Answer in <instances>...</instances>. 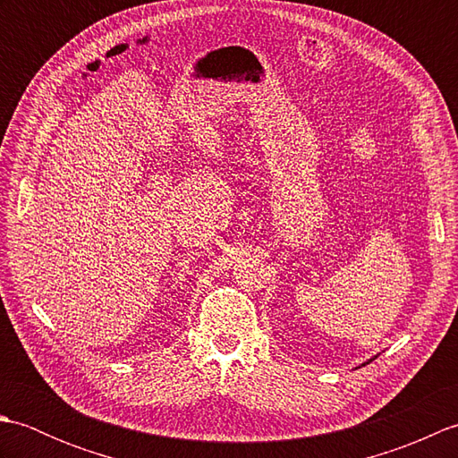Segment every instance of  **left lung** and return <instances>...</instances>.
I'll list each match as a JSON object with an SVG mask.
<instances>
[{
  "label": "left lung",
  "mask_w": 458,
  "mask_h": 458,
  "mask_svg": "<svg viewBox=\"0 0 458 458\" xmlns=\"http://www.w3.org/2000/svg\"><path fill=\"white\" fill-rule=\"evenodd\" d=\"M374 358H376V356H374ZM374 358H372V360H374ZM372 360H369V362H372ZM366 364H368V362H366ZM366 364H362V366H366Z\"/></svg>",
  "instance_id": "obj_1"
}]
</instances>
